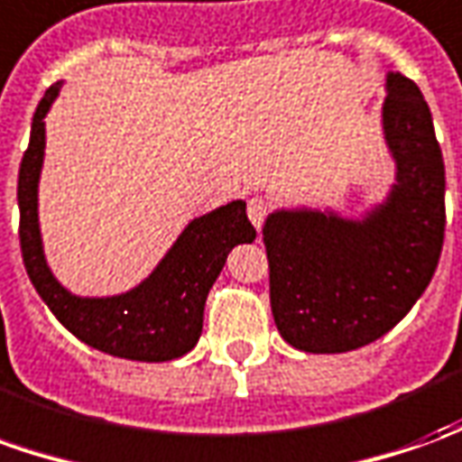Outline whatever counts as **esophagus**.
Segmentation results:
<instances>
[{
  "label": "esophagus",
  "instance_id": "obj_1",
  "mask_svg": "<svg viewBox=\"0 0 462 462\" xmlns=\"http://www.w3.org/2000/svg\"><path fill=\"white\" fill-rule=\"evenodd\" d=\"M247 217L253 222V227L257 232L263 230V225H265V217H268V202L263 199V197H253L250 202H247Z\"/></svg>",
  "mask_w": 462,
  "mask_h": 462
}]
</instances>
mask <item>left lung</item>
I'll use <instances>...</instances> for the list:
<instances>
[{
  "label": "left lung",
  "instance_id": "1",
  "mask_svg": "<svg viewBox=\"0 0 462 462\" xmlns=\"http://www.w3.org/2000/svg\"><path fill=\"white\" fill-rule=\"evenodd\" d=\"M382 141L394 164L387 194L362 212L278 207L263 243L281 337L309 354L372 344L425 293L445 237V164L420 88L384 75Z\"/></svg>",
  "mask_w": 462,
  "mask_h": 462
}]
</instances>
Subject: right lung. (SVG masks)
Here are the masks:
<instances>
[{"label":"right lung","instance_id":"obj_1","mask_svg":"<svg viewBox=\"0 0 462 462\" xmlns=\"http://www.w3.org/2000/svg\"><path fill=\"white\" fill-rule=\"evenodd\" d=\"M62 90L50 86L32 118L30 146L22 156L17 202L24 268L47 309L73 337L93 349L131 362H171L197 346L209 288L235 245L253 243L255 227L243 199H232L187 222L141 283L113 296H80L52 273L40 230V177L45 164V116Z\"/></svg>","mask_w":462,"mask_h":462}]
</instances>
